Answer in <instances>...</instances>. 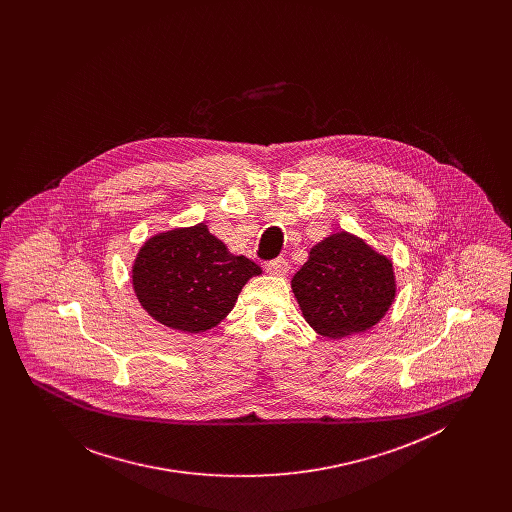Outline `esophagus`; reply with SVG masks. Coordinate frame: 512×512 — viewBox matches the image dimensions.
Masks as SVG:
<instances>
[{
  "mask_svg": "<svg viewBox=\"0 0 512 512\" xmlns=\"http://www.w3.org/2000/svg\"><path fill=\"white\" fill-rule=\"evenodd\" d=\"M265 268H267L268 274H272V276H284L290 270V265H288V261L284 257H278L274 261H268Z\"/></svg>",
  "mask_w": 512,
  "mask_h": 512,
  "instance_id": "obj_1",
  "label": "esophagus"
}]
</instances>
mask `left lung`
Listing matches in <instances>:
<instances>
[{"instance_id": "obj_1", "label": "left lung", "mask_w": 512, "mask_h": 512, "mask_svg": "<svg viewBox=\"0 0 512 512\" xmlns=\"http://www.w3.org/2000/svg\"><path fill=\"white\" fill-rule=\"evenodd\" d=\"M292 290L307 324L324 338L341 340L386 317L397 282L390 257L341 230L311 249Z\"/></svg>"}]
</instances>
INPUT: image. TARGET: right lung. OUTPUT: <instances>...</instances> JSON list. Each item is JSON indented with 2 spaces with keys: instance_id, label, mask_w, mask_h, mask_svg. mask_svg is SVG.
Returning a JSON list of instances; mask_svg holds the SVG:
<instances>
[{
  "instance_id": "obj_1",
  "label": "right lung",
  "mask_w": 512,
  "mask_h": 512,
  "mask_svg": "<svg viewBox=\"0 0 512 512\" xmlns=\"http://www.w3.org/2000/svg\"><path fill=\"white\" fill-rule=\"evenodd\" d=\"M259 274V265L230 253L199 222L147 238L132 265V288L153 320L201 334L228 317L249 278Z\"/></svg>"
}]
</instances>
